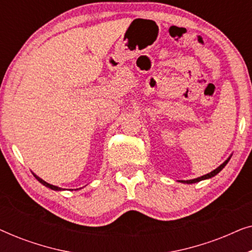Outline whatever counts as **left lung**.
I'll return each mask as SVG.
<instances>
[{"label": "left lung", "instance_id": "obj_1", "mask_svg": "<svg viewBox=\"0 0 252 252\" xmlns=\"http://www.w3.org/2000/svg\"><path fill=\"white\" fill-rule=\"evenodd\" d=\"M230 159V158H228V159H227L225 163H222L221 165H220L219 167H217L215 171H212V172H210V173H208V174H205V175H203V177H199V178H197V179H192V180H187V181H181V182H186V184H195V182H198V181H201V180H204V179H209V178H212V177H215L216 174H218L220 171L222 170L223 167L226 166V164L228 163V160Z\"/></svg>", "mask_w": 252, "mask_h": 252}]
</instances>
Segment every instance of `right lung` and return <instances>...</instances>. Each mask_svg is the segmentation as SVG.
<instances>
[{
  "label": "right lung",
  "instance_id": "obj_1",
  "mask_svg": "<svg viewBox=\"0 0 252 252\" xmlns=\"http://www.w3.org/2000/svg\"><path fill=\"white\" fill-rule=\"evenodd\" d=\"M34 177H35V179L37 181H40L41 184H42L43 186H46V187H48V188H50V189H54V190H62V188H60V187H57V186H53V185H50V184H48V182H46V181H43L42 179H40L39 177H37V175H35L34 174Z\"/></svg>",
  "mask_w": 252,
  "mask_h": 252
}]
</instances>
